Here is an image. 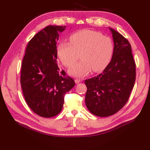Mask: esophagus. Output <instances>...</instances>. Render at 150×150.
Here are the masks:
<instances>
[{
	"instance_id": "34e87169",
	"label": "esophagus",
	"mask_w": 150,
	"mask_h": 150,
	"mask_svg": "<svg viewBox=\"0 0 150 150\" xmlns=\"http://www.w3.org/2000/svg\"><path fill=\"white\" fill-rule=\"evenodd\" d=\"M75 83H76V84H78V83H79V82H81V81L80 80V79H75Z\"/></svg>"
}]
</instances>
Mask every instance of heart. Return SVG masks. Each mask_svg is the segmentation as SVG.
<instances>
[{
  "label": "heart",
  "instance_id": "1",
  "mask_svg": "<svg viewBox=\"0 0 150 150\" xmlns=\"http://www.w3.org/2000/svg\"><path fill=\"white\" fill-rule=\"evenodd\" d=\"M69 42L62 41L57 47V53L60 61L66 67L71 66L70 75L83 77L91 69L98 72L104 69L109 64L113 52V44L110 37L93 30H85L71 35Z\"/></svg>",
  "mask_w": 150,
  "mask_h": 150
}]
</instances>
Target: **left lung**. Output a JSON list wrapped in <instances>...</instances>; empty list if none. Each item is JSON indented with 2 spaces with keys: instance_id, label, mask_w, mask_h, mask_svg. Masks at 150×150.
<instances>
[{
  "instance_id": "1",
  "label": "left lung",
  "mask_w": 150,
  "mask_h": 150,
  "mask_svg": "<svg viewBox=\"0 0 150 150\" xmlns=\"http://www.w3.org/2000/svg\"><path fill=\"white\" fill-rule=\"evenodd\" d=\"M114 50L111 62L102 73L85 80V103L88 110L98 117L118 112L128 102L136 77V65L128 40L109 28Z\"/></svg>"
}]
</instances>
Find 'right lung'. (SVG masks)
Instances as JSON below:
<instances>
[{"label":"right lung","instance_id":"1","mask_svg":"<svg viewBox=\"0 0 150 150\" xmlns=\"http://www.w3.org/2000/svg\"><path fill=\"white\" fill-rule=\"evenodd\" d=\"M64 26H48L28 42L22 60V90L27 104L34 113L50 118L61 111L64 95L75 86V81L57 65V43Z\"/></svg>","mask_w":150,"mask_h":150}]
</instances>
